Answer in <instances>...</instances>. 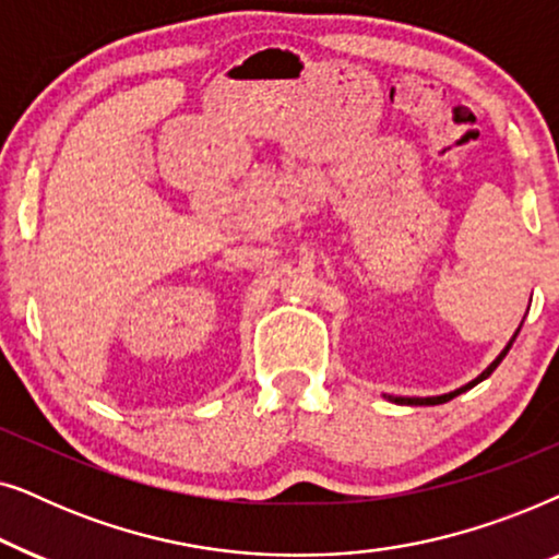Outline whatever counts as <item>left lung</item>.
Listing matches in <instances>:
<instances>
[{
  "mask_svg": "<svg viewBox=\"0 0 559 559\" xmlns=\"http://www.w3.org/2000/svg\"><path fill=\"white\" fill-rule=\"evenodd\" d=\"M519 331H522V325H519V328H516V333H514V335H511V341L507 343V346H503V350H501V354H499V356H496V358H493V361H491V364H488V366H486V369H484V371H480L476 379H473V381H468V384H465V386H461V389H455V392H450V394H440V396H392V394H386V400H389V402H394V404H445V402H450V400H453V396H457V394H463V392H468V389H473V386H476V384H480V381H484V379H488V377H491V373L496 371V366H499V364L503 361V356H507V354H509L511 343H514V341H516V335H519Z\"/></svg>",
  "mask_w": 559,
  "mask_h": 559,
  "instance_id": "obj_1",
  "label": "left lung"
}]
</instances>
